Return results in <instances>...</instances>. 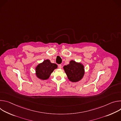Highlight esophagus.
Returning <instances> with one entry per match:
<instances>
[{
  "label": "esophagus",
  "mask_w": 121,
  "mask_h": 121,
  "mask_svg": "<svg viewBox=\"0 0 121 121\" xmlns=\"http://www.w3.org/2000/svg\"><path fill=\"white\" fill-rule=\"evenodd\" d=\"M58 67H59V68H62V65H61V64L58 65Z\"/></svg>",
  "instance_id": "obj_1"
}]
</instances>
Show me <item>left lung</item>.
<instances>
[{"instance_id":"left-lung-1","label":"left lung","mask_w":121,"mask_h":121,"mask_svg":"<svg viewBox=\"0 0 121 121\" xmlns=\"http://www.w3.org/2000/svg\"><path fill=\"white\" fill-rule=\"evenodd\" d=\"M68 78L72 82H77L83 78L84 74L83 65L74 61H71L69 64L63 67Z\"/></svg>"}]
</instances>
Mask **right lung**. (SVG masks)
Wrapping results in <instances>:
<instances>
[{
    "label": "right lung",
    "instance_id": "add662e5",
    "mask_svg": "<svg viewBox=\"0 0 121 121\" xmlns=\"http://www.w3.org/2000/svg\"><path fill=\"white\" fill-rule=\"evenodd\" d=\"M56 64L52 63L49 60H45L42 63L39 64L36 67L37 77L42 80L48 79L55 69L57 68Z\"/></svg>",
    "mask_w": 121,
    "mask_h": 121
}]
</instances>
